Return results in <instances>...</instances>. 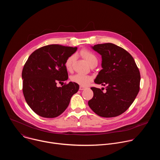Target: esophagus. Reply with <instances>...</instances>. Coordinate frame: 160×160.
I'll list each match as a JSON object with an SVG mask.
<instances>
[{
    "instance_id": "1",
    "label": "esophagus",
    "mask_w": 160,
    "mask_h": 160,
    "mask_svg": "<svg viewBox=\"0 0 160 160\" xmlns=\"http://www.w3.org/2000/svg\"><path fill=\"white\" fill-rule=\"evenodd\" d=\"M85 88V87L84 86H82V85H80V87H79V89H80V90H84Z\"/></svg>"
}]
</instances>
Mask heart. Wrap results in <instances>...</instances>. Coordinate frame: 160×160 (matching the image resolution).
Masks as SVG:
<instances>
[{"mask_svg": "<svg viewBox=\"0 0 160 160\" xmlns=\"http://www.w3.org/2000/svg\"><path fill=\"white\" fill-rule=\"evenodd\" d=\"M80 55L85 59V60L87 61L89 65H90L94 62L98 61V58L96 56L92 51H90L89 50H82L80 51ZM75 60V55L74 54L70 55L66 58L64 62V66L66 69L68 71H71L72 70ZM72 80L73 82L77 83L82 86H85L91 82V80H92V77L89 75H84L82 73H77L72 77Z\"/></svg>", "mask_w": 160, "mask_h": 160, "instance_id": "1", "label": "heart"}]
</instances>
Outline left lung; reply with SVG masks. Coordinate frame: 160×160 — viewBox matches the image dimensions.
<instances>
[{
	"instance_id": "8db88e82",
	"label": "left lung",
	"mask_w": 160,
	"mask_h": 160,
	"mask_svg": "<svg viewBox=\"0 0 160 160\" xmlns=\"http://www.w3.org/2000/svg\"><path fill=\"white\" fill-rule=\"evenodd\" d=\"M92 48L102 56V69L94 82L106 85V92L91 87L94 96L88 101V104L101 117L119 116L130 106L139 92L141 75L139 68L133 57L115 44H97Z\"/></svg>"
}]
</instances>
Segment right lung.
I'll return each mask as SVG.
<instances>
[{
	"label": "right lung",
	"mask_w": 160,
	"mask_h": 160,
	"mask_svg": "<svg viewBox=\"0 0 160 160\" xmlns=\"http://www.w3.org/2000/svg\"><path fill=\"white\" fill-rule=\"evenodd\" d=\"M77 50V48L52 44L29 56L22 71V92L28 105L38 115L49 118L59 116L78 92L79 85L75 82L56 85L68 80L64 62Z\"/></svg>",
	"instance_id": "add662e5"
}]
</instances>
